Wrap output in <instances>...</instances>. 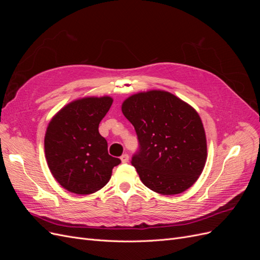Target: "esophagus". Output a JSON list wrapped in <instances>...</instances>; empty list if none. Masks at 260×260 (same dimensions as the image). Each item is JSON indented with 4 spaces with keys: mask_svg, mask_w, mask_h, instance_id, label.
I'll list each match as a JSON object with an SVG mask.
<instances>
[{
    "mask_svg": "<svg viewBox=\"0 0 260 260\" xmlns=\"http://www.w3.org/2000/svg\"><path fill=\"white\" fill-rule=\"evenodd\" d=\"M120 159H121V162H123V164L128 162V161H129V155H128V154H123V155L120 157Z\"/></svg>",
    "mask_w": 260,
    "mask_h": 260,
    "instance_id": "esophagus-1",
    "label": "esophagus"
}]
</instances>
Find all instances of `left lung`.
I'll list each match as a JSON object with an SVG mask.
<instances>
[{
	"label": "left lung",
	"instance_id": "8db88e82",
	"mask_svg": "<svg viewBox=\"0 0 260 260\" xmlns=\"http://www.w3.org/2000/svg\"><path fill=\"white\" fill-rule=\"evenodd\" d=\"M121 111L133 124L140 151L132 157L143 184L162 195L191 187L207 159V141L200 115L186 102L162 90L139 92Z\"/></svg>",
	"mask_w": 260,
	"mask_h": 260
}]
</instances>
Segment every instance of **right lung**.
I'll list each match as a JSON object with an SVG mask.
<instances>
[{
    "label": "right lung",
    "mask_w": 260,
    "mask_h": 260,
    "mask_svg": "<svg viewBox=\"0 0 260 260\" xmlns=\"http://www.w3.org/2000/svg\"><path fill=\"white\" fill-rule=\"evenodd\" d=\"M113 104L111 96L75 100L55 114L46 128L44 152L51 174L67 191L88 195L104 187L119 158L108 154L99 124Z\"/></svg>",
    "instance_id": "right-lung-1"
}]
</instances>
